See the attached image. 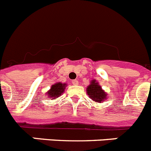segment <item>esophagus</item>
Returning a JSON list of instances; mask_svg holds the SVG:
<instances>
[{
  "label": "esophagus",
  "instance_id": "1",
  "mask_svg": "<svg viewBox=\"0 0 151 151\" xmlns=\"http://www.w3.org/2000/svg\"><path fill=\"white\" fill-rule=\"evenodd\" d=\"M72 83H73V85H77L78 84V80H73V81H72Z\"/></svg>",
  "mask_w": 151,
  "mask_h": 151
}]
</instances>
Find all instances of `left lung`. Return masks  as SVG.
<instances>
[{
    "label": "left lung",
    "instance_id": "obj_1",
    "mask_svg": "<svg viewBox=\"0 0 151 151\" xmlns=\"http://www.w3.org/2000/svg\"><path fill=\"white\" fill-rule=\"evenodd\" d=\"M87 93L89 95L90 98L96 103H100L101 101L107 98L106 93L102 90V88L98 85V83L96 82V80H93L91 81V85L87 88Z\"/></svg>",
    "mask_w": 151,
    "mask_h": 151
}]
</instances>
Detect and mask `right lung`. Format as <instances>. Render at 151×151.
I'll use <instances>...</instances> for the list:
<instances>
[{
	"label": "right lung",
	"mask_w": 151,
	"mask_h": 151,
	"mask_svg": "<svg viewBox=\"0 0 151 151\" xmlns=\"http://www.w3.org/2000/svg\"><path fill=\"white\" fill-rule=\"evenodd\" d=\"M65 86H66V84H62L60 82L56 83L54 85H52L51 90L48 91V97H52V99L58 97L59 96L61 95V93H63ZM53 97L55 98H53Z\"/></svg>",
	"instance_id": "obj_1"
}]
</instances>
